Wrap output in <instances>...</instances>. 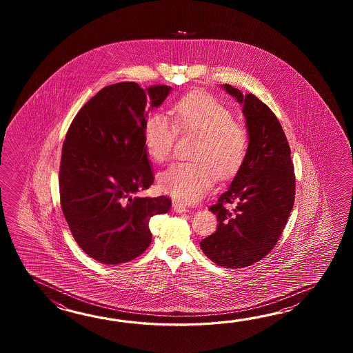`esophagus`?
Instances as JSON below:
<instances>
[{"label":"esophagus","instance_id":"obj_1","mask_svg":"<svg viewBox=\"0 0 353 353\" xmlns=\"http://www.w3.org/2000/svg\"><path fill=\"white\" fill-rule=\"evenodd\" d=\"M173 210H175V212H178V213H187V212H189V210H188L184 204L178 202L173 203Z\"/></svg>","mask_w":353,"mask_h":353}]
</instances>
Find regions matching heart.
<instances>
[{"instance_id": "1", "label": "heart", "mask_w": 353, "mask_h": 353, "mask_svg": "<svg viewBox=\"0 0 353 353\" xmlns=\"http://www.w3.org/2000/svg\"><path fill=\"white\" fill-rule=\"evenodd\" d=\"M173 121L164 113H154L143 128L148 155L158 163L172 157L178 136L198 135L192 151L193 161L174 163L158 175L163 193L181 202L193 203L212 187L214 175L228 179L240 170L248 157L246 128L232 120V112L208 94H192L172 108Z\"/></svg>"}]
</instances>
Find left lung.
<instances>
[{
    "mask_svg": "<svg viewBox=\"0 0 353 353\" xmlns=\"http://www.w3.org/2000/svg\"><path fill=\"white\" fill-rule=\"evenodd\" d=\"M225 88L243 105L248 131V157L231 185L210 205L217 231L201 241L204 255L227 269L260 261L276 245L295 199L290 148L278 117L252 93ZM234 203L228 210L225 205Z\"/></svg>",
    "mask_w": 353,
    "mask_h": 353,
    "instance_id": "left-lung-1",
    "label": "left lung"
}]
</instances>
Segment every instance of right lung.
I'll list each match as a JSON object with an SVG mask.
<instances>
[{
	"mask_svg": "<svg viewBox=\"0 0 353 353\" xmlns=\"http://www.w3.org/2000/svg\"><path fill=\"white\" fill-rule=\"evenodd\" d=\"M172 87L107 85L72 121L61 150L60 205L75 242L107 265L128 263L151 243L149 221L172 201L139 196L154 183L143 143L148 113Z\"/></svg>",
	"mask_w": 353,
	"mask_h": 353,
	"instance_id": "add662e5",
	"label": "right lung"
}]
</instances>
